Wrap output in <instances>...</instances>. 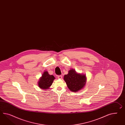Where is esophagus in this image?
<instances>
[{"label": "esophagus", "instance_id": "1", "mask_svg": "<svg viewBox=\"0 0 125 125\" xmlns=\"http://www.w3.org/2000/svg\"><path fill=\"white\" fill-rule=\"evenodd\" d=\"M58 79H62V76L61 75H58Z\"/></svg>", "mask_w": 125, "mask_h": 125}]
</instances>
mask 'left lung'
Returning a JSON list of instances; mask_svg holds the SVG:
<instances>
[{
    "label": "left lung",
    "instance_id": "obj_1",
    "mask_svg": "<svg viewBox=\"0 0 125 125\" xmlns=\"http://www.w3.org/2000/svg\"><path fill=\"white\" fill-rule=\"evenodd\" d=\"M64 79L68 88L73 92L81 90L86 82L85 75L78 74L73 70H70L67 74H65Z\"/></svg>",
    "mask_w": 125,
    "mask_h": 125
}]
</instances>
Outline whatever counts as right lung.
Instances as JSON below:
<instances>
[{
	"instance_id": "right-lung-1",
	"label": "right lung",
	"mask_w": 125,
	"mask_h": 125,
	"mask_svg": "<svg viewBox=\"0 0 125 125\" xmlns=\"http://www.w3.org/2000/svg\"><path fill=\"white\" fill-rule=\"evenodd\" d=\"M54 79V75H50L47 71L44 72L38 83L39 87L44 89H49L52 84Z\"/></svg>"
}]
</instances>
